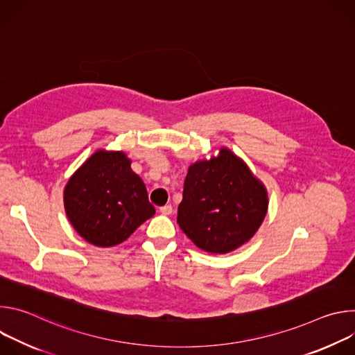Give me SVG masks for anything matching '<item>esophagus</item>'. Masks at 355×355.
Returning a JSON list of instances; mask_svg holds the SVG:
<instances>
[{
	"label": "esophagus",
	"mask_w": 355,
	"mask_h": 355,
	"mask_svg": "<svg viewBox=\"0 0 355 355\" xmlns=\"http://www.w3.org/2000/svg\"><path fill=\"white\" fill-rule=\"evenodd\" d=\"M160 214L164 215V216H168L173 214V207L171 205H166V207H162L160 208Z\"/></svg>",
	"instance_id": "34e87169"
}]
</instances>
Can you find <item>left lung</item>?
Segmentation results:
<instances>
[{
  "mask_svg": "<svg viewBox=\"0 0 355 355\" xmlns=\"http://www.w3.org/2000/svg\"><path fill=\"white\" fill-rule=\"evenodd\" d=\"M267 211L266 185L223 146L188 167L177 222L196 247L226 254L257 233Z\"/></svg>",
  "mask_w": 355,
  "mask_h": 355,
  "instance_id": "1",
  "label": "left lung"
}]
</instances>
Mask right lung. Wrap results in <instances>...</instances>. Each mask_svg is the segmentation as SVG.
<instances>
[{
  "mask_svg": "<svg viewBox=\"0 0 355 355\" xmlns=\"http://www.w3.org/2000/svg\"><path fill=\"white\" fill-rule=\"evenodd\" d=\"M123 151L98 148L69 178L63 202L74 230L96 247L125 241L156 214Z\"/></svg>",
  "mask_w": 355,
  "mask_h": 355,
  "instance_id": "obj_1",
  "label": "right lung"
}]
</instances>
